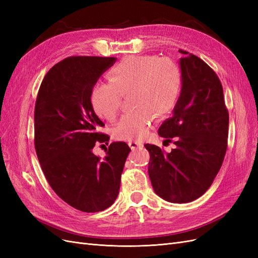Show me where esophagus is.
I'll list each match as a JSON object with an SVG mask.
<instances>
[{"mask_svg":"<svg viewBox=\"0 0 258 258\" xmlns=\"http://www.w3.org/2000/svg\"><path fill=\"white\" fill-rule=\"evenodd\" d=\"M128 145L131 150H136V148L143 147V143L138 142V141H128Z\"/></svg>","mask_w":258,"mask_h":258,"instance_id":"1","label":"esophagus"}]
</instances>
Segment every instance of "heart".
Segmentation results:
<instances>
[{
	"label": "heart",
	"mask_w": 258,
	"mask_h": 258,
	"mask_svg": "<svg viewBox=\"0 0 258 258\" xmlns=\"http://www.w3.org/2000/svg\"><path fill=\"white\" fill-rule=\"evenodd\" d=\"M110 83H98L90 92L95 113L113 121L118 116L122 96L131 95V112L114 128L118 140H141L150 132L156 114L165 116L175 107L183 87L181 68L170 58L131 56L108 73Z\"/></svg>",
	"instance_id": "b5f03b06"
}]
</instances>
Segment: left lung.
<instances>
[{
	"label": "left lung",
	"mask_w": 258,
	"mask_h": 258,
	"mask_svg": "<svg viewBox=\"0 0 258 258\" xmlns=\"http://www.w3.org/2000/svg\"><path fill=\"white\" fill-rule=\"evenodd\" d=\"M182 92L173 115L158 135L176 145L170 153L145 144L151 155L148 175L155 192L166 201L186 204L213 183L227 150L229 115L221 81L204 60L179 49Z\"/></svg>",
	"instance_id": "1"
}]
</instances>
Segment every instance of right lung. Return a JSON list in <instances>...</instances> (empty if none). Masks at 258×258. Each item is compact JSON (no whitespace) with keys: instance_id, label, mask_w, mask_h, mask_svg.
I'll list each match as a JSON object with an SVG mask.
<instances>
[{"instance_id":"add662e5","label":"right lung","mask_w":258,"mask_h":258,"mask_svg":"<svg viewBox=\"0 0 258 258\" xmlns=\"http://www.w3.org/2000/svg\"><path fill=\"white\" fill-rule=\"evenodd\" d=\"M114 57H70L45 75L34 110V145L51 188L71 207L93 213L111 207L130 147L113 142L103 159L92 153L110 137L90 103V92Z\"/></svg>"}]
</instances>
